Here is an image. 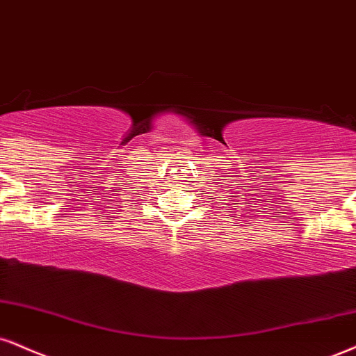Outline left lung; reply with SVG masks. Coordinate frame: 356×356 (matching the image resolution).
Masks as SVG:
<instances>
[{"instance_id": "1", "label": "left lung", "mask_w": 356, "mask_h": 356, "mask_svg": "<svg viewBox=\"0 0 356 356\" xmlns=\"http://www.w3.org/2000/svg\"><path fill=\"white\" fill-rule=\"evenodd\" d=\"M238 199H241V197H238Z\"/></svg>"}]
</instances>
